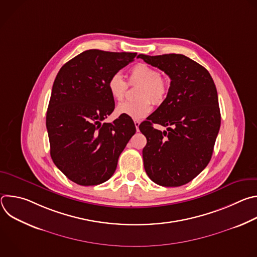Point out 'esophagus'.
Returning <instances> with one entry per match:
<instances>
[{
  "mask_svg": "<svg viewBox=\"0 0 257 257\" xmlns=\"http://www.w3.org/2000/svg\"><path fill=\"white\" fill-rule=\"evenodd\" d=\"M139 124H140V122H139V121H137V120H135V121H134V125H135V127H136V130H137V131L139 130Z\"/></svg>",
  "mask_w": 257,
  "mask_h": 257,
  "instance_id": "esophagus-1",
  "label": "esophagus"
}]
</instances>
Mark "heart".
I'll return each instance as SVG.
<instances>
[{
    "instance_id": "heart-1",
    "label": "heart",
    "mask_w": 257,
    "mask_h": 257,
    "mask_svg": "<svg viewBox=\"0 0 257 257\" xmlns=\"http://www.w3.org/2000/svg\"><path fill=\"white\" fill-rule=\"evenodd\" d=\"M129 83H141L138 88V100L121 102L117 108V114L130 117L134 120H141L148 116L153 108L152 101L156 104L162 103L167 97L169 84L156 68L138 63L129 70ZM128 83L120 73L114 74L107 80V90L111 96L121 101L126 95Z\"/></svg>"
}]
</instances>
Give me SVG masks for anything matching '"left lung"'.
<instances>
[{
  "instance_id": "8db88e82",
  "label": "left lung",
  "mask_w": 257,
  "mask_h": 257,
  "mask_svg": "<svg viewBox=\"0 0 257 257\" xmlns=\"http://www.w3.org/2000/svg\"><path fill=\"white\" fill-rule=\"evenodd\" d=\"M138 57L171 79L165 100L139 125L148 140L142 151L145 172L161 186H182L211 159L221 126L214 82L204 67L184 55ZM154 123L168 126L167 131L154 128Z\"/></svg>"
}]
</instances>
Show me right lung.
Wrapping results in <instances>:
<instances>
[{
	"label": "right lung",
	"mask_w": 257,
	"mask_h": 257,
	"mask_svg": "<svg viewBox=\"0 0 257 257\" xmlns=\"http://www.w3.org/2000/svg\"><path fill=\"white\" fill-rule=\"evenodd\" d=\"M135 57L136 53L88 50L67 62L57 74L46 120L51 157L78 185H98L111 178L136 132L127 116L101 123L115 108L108 78Z\"/></svg>",
	"instance_id": "right-lung-1"
}]
</instances>
